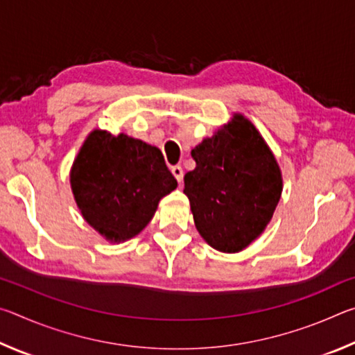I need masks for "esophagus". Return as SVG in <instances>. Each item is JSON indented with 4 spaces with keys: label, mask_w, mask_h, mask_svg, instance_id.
I'll return each instance as SVG.
<instances>
[{
    "label": "esophagus",
    "mask_w": 355,
    "mask_h": 355,
    "mask_svg": "<svg viewBox=\"0 0 355 355\" xmlns=\"http://www.w3.org/2000/svg\"><path fill=\"white\" fill-rule=\"evenodd\" d=\"M171 171L173 173V177L178 180V183H182L183 182V173H184L183 172V167L182 166H172Z\"/></svg>",
    "instance_id": "obj_1"
}]
</instances>
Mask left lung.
<instances>
[{"mask_svg": "<svg viewBox=\"0 0 355 355\" xmlns=\"http://www.w3.org/2000/svg\"><path fill=\"white\" fill-rule=\"evenodd\" d=\"M196 169L184 175L197 232L213 249L236 254L266 230L284 178L260 131L243 114L192 148Z\"/></svg>", "mask_w": 355, "mask_h": 355, "instance_id": "8db88e82", "label": "left lung"}]
</instances>
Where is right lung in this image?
Segmentation results:
<instances>
[{"label": "right lung", "instance_id": "add662e5", "mask_svg": "<svg viewBox=\"0 0 355 355\" xmlns=\"http://www.w3.org/2000/svg\"><path fill=\"white\" fill-rule=\"evenodd\" d=\"M70 188L84 220L106 241L119 244L147 227L177 180L158 147L95 128L71 164Z\"/></svg>", "mask_w": 355, "mask_h": 355}]
</instances>
